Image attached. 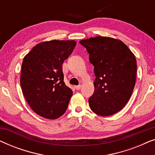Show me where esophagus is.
<instances>
[{
    "label": "esophagus",
    "mask_w": 155,
    "mask_h": 155,
    "mask_svg": "<svg viewBox=\"0 0 155 155\" xmlns=\"http://www.w3.org/2000/svg\"><path fill=\"white\" fill-rule=\"evenodd\" d=\"M74 87H75V90H79L80 88H81V84H79V85H77V86H75Z\"/></svg>",
    "instance_id": "esophagus-1"
}]
</instances>
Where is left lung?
<instances>
[{"label": "left lung", "instance_id": "obj_1", "mask_svg": "<svg viewBox=\"0 0 155 155\" xmlns=\"http://www.w3.org/2000/svg\"><path fill=\"white\" fill-rule=\"evenodd\" d=\"M87 51L96 76L89 98L93 112L108 116L117 113L132 95L136 80L135 55L119 39L99 37L80 41Z\"/></svg>", "mask_w": 155, "mask_h": 155}]
</instances>
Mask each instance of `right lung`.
<instances>
[{
  "label": "right lung",
  "instance_id": "obj_1",
  "mask_svg": "<svg viewBox=\"0 0 155 155\" xmlns=\"http://www.w3.org/2000/svg\"><path fill=\"white\" fill-rule=\"evenodd\" d=\"M75 45L74 40L41 42L23 59L22 93L31 109L41 117L56 119L66 111L73 91L63 81L62 64Z\"/></svg>",
  "mask_w": 155,
  "mask_h": 155
}]
</instances>
